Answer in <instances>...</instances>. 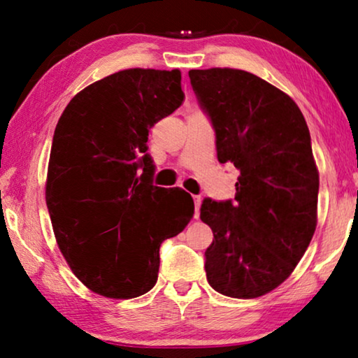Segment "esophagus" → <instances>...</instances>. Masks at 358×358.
I'll use <instances>...</instances> for the list:
<instances>
[{
    "label": "esophagus",
    "instance_id": "34e87169",
    "mask_svg": "<svg viewBox=\"0 0 358 358\" xmlns=\"http://www.w3.org/2000/svg\"><path fill=\"white\" fill-rule=\"evenodd\" d=\"M194 203H195V218H197L200 212V205H202V197H200V195H195Z\"/></svg>",
    "mask_w": 358,
    "mask_h": 358
}]
</instances>
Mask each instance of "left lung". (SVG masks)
Returning <instances> with one entry per match:
<instances>
[{"mask_svg":"<svg viewBox=\"0 0 358 358\" xmlns=\"http://www.w3.org/2000/svg\"><path fill=\"white\" fill-rule=\"evenodd\" d=\"M189 78L218 161L239 171L233 200L200 207L215 238L207 280L222 295L262 296L290 277L315 234L320 174L310 130L295 101L252 73L210 68Z\"/></svg>","mask_w":358,"mask_h":358,"instance_id":"8db88e82","label":"left lung"}]
</instances>
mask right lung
<instances>
[{
	"mask_svg": "<svg viewBox=\"0 0 358 358\" xmlns=\"http://www.w3.org/2000/svg\"><path fill=\"white\" fill-rule=\"evenodd\" d=\"M179 70L130 68L73 97L58 120L45 199L58 248L85 285L129 300L155 287L159 246L194 215L187 192L153 185L148 134L182 104Z\"/></svg>",
	"mask_w": 358,
	"mask_h": 358,
	"instance_id": "add662e5",
	"label": "right lung"
}]
</instances>
